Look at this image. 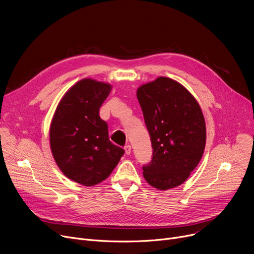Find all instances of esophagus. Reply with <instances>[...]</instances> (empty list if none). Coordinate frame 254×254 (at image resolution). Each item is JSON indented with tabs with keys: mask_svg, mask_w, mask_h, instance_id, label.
Here are the masks:
<instances>
[{
	"mask_svg": "<svg viewBox=\"0 0 254 254\" xmlns=\"http://www.w3.org/2000/svg\"><path fill=\"white\" fill-rule=\"evenodd\" d=\"M125 151H126V154H127V155L130 154V152H131L130 145H126V146H125Z\"/></svg>",
	"mask_w": 254,
	"mask_h": 254,
	"instance_id": "obj_1",
	"label": "esophagus"
}]
</instances>
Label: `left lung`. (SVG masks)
Wrapping results in <instances>:
<instances>
[{
  "instance_id": "8db88e82",
  "label": "left lung",
  "mask_w": 254,
  "mask_h": 254,
  "mask_svg": "<svg viewBox=\"0 0 254 254\" xmlns=\"http://www.w3.org/2000/svg\"><path fill=\"white\" fill-rule=\"evenodd\" d=\"M137 98L152 145L151 162L143 176L166 190L182 184L198 165L206 145V125L196 100L168 77L141 85Z\"/></svg>"
}]
</instances>
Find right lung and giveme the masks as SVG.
Returning <instances> with one entry per match:
<instances>
[{
	"instance_id": "add662e5",
	"label": "right lung",
	"mask_w": 254,
	"mask_h": 254,
	"mask_svg": "<svg viewBox=\"0 0 254 254\" xmlns=\"http://www.w3.org/2000/svg\"><path fill=\"white\" fill-rule=\"evenodd\" d=\"M112 86L90 78L80 80L59 103L50 124L53 158L69 179L96 185L111 174L125 153L109 140L100 107Z\"/></svg>"
}]
</instances>
